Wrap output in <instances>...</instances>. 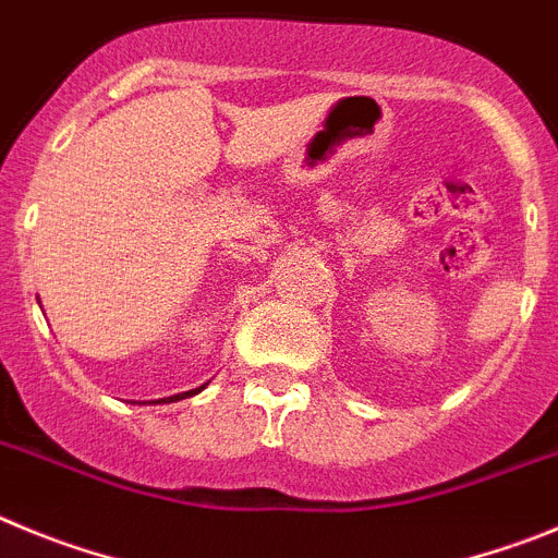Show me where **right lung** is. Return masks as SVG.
I'll list each match as a JSON object with an SVG mask.
<instances>
[{
  "mask_svg": "<svg viewBox=\"0 0 558 558\" xmlns=\"http://www.w3.org/2000/svg\"><path fill=\"white\" fill-rule=\"evenodd\" d=\"M199 389H203V386H199ZM199 389H192V391H183V395H174V398H169V400H183V398H192V395H197Z\"/></svg>",
  "mask_w": 558,
  "mask_h": 558,
  "instance_id": "add662e5",
  "label": "right lung"
}]
</instances>
